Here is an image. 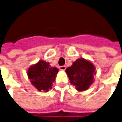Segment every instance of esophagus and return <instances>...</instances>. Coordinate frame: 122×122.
<instances>
[{
  "label": "esophagus",
  "instance_id": "34e87169",
  "mask_svg": "<svg viewBox=\"0 0 122 122\" xmlns=\"http://www.w3.org/2000/svg\"><path fill=\"white\" fill-rule=\"evenodd\" d=\"M67 67L65 65H63V66H59V69L60 70H62V71H65Z\"/></svg>",
  "mask_w": 122,
  "mask_h": 122
}]
</instances>
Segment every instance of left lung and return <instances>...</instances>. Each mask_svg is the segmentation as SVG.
I'll list each match as a JSON object with an SVG mask.
<instances>
[{"instance_id": "left-lung-1", "label": "left lung", "mask_w": 122, "mask_h": 122, "mask_svg": "<svg viewBox=\"0 0 122 122\" xmlns=\"http://www.w3.org/2000/svg\"><path fill=\"white\" fill-rule=\"evenodd\" d=\"M66 73L72 85H75L77 91L81 92L89 88L93 83L95 67L84 59H79L70 67L66 69Z\"/></svg>"}]
</instances>
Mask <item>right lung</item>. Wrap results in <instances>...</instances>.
<instances>
[{
    "label": "right lung",
    "instance_id": "right-lung-1",
    "mask_svg": "<svg viewBox=\"0 0 122 122\" xmlns=\"http://www.w3.org/2000/svg\"><path fill=\"white\" fill-rule=\"evenodd\" d=\"M59 71L56 67H51L49 63L40 61L28 70L30 82L39 91L48 92L52 88V83Z\"/></svg>",
    "mask_w": 122,
    "mask_h": 122
}]
</instances>
